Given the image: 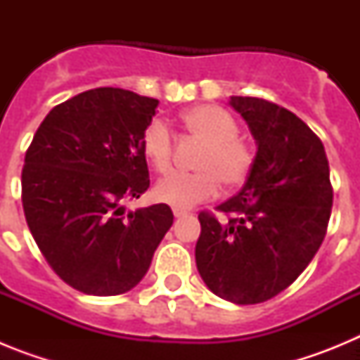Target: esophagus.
<instances>
[{
    "label": "esophagus",
    "instance_id": "obj_1",
    "mask_svg": "<svg viewBox=\"0 0 360 360\" xmlns=\"http://www.w3.org/2000/svg\"><path fill=\"white\" fill-rule=\"evenodd\" d=\"M173 214H174V218H182V216L187 214V211H182V209H176V207H174V209H173Z\"/></svg>",
    "mask_w": 360,
    "mask_h": 360
}]
</instances>
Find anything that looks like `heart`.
Masks as SVG:
<instances>
[{"mask_svg":"<svg viewBox=\"0 0 360 360\" xmlns=\"http://www.w3.org/2000/svg\"><path fill=\"white\" fill-rule=\"evenodd\" d=\"M184 128L203 142L196 162L198 173H169L160 178L153 196L176 209H189L218 193L219 182L236 187L243 182L252 167V151L238 139L236 120L227 111L211 104L195 106L182 115ZM146 160L158 173L169 169L173 157V136L162 120H153L142 135Z\"/></svg>","mask_w":360,"mask_h":360,"instance_id":"b5f03b06","label":"heart"}]
</instances>
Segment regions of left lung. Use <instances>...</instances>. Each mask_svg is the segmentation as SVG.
<instances>
[{
	"label": "left lung",
	"instance_id": "obj_1",
	"mask_svg": "<svg viewBox=\"0 0 360 360\" xmlns=\"http://www.w3.org/2000/svg\"><path fill=\"white\" fill-rule=\"evenodd\" d=\"M229 104L247 122L256 157L236 196L219 205V224L200 212L196 266L218 297L236 304L269 301L297 279L328 227L333 191L323 142L292 111L257 97Z\"/></svg>",
	"mask_w": 360,
	"mask_h": 360
}]
</instances>
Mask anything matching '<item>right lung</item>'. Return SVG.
<instances>
[{"instance_id":"right-lung-1","label":"right lung","mask_w":360,"mask_h":360,"mask_svg":"<svg viewBox=\"0 0 360 360\" xmlns=\"http://www.w3.org/2000/svg\"><path fill=\"white\" fill-rule=\"evenodd\" d=\"M157 106L122 88L82 91L44 117L25 155L28 229L53 272L82 294L136 287L173 225L165 203L124 207L149 187L142 135Z\"/></svg>"}]
</instances>
